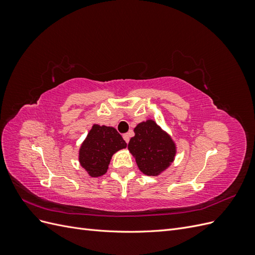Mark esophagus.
Returning <instances> with one entry per match:
<instances>
[{
  "instance_id": "34e87169",
  "label": "esophagus",
  "mask_w": 255,
  "mask_h": 255,
  "mask_svg": "<svg viewBox=\"0 0 255 255\" xmlns=\"http://www.w3.org/2000/svg\"><path fill=\"white\" fill-rule=\"evenodd\" d=\"M123 139L127 141V143H128V141H129V134L128 133L123 134Z\"/></svg>"
}]
</instances>
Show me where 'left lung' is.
<instances>
[{
	"instance_id": "left-lung-1",
	"label": "left lung",
	"mask_w": 255,
	"mask_h": 255,
	"mask_svg": "<svg viewBox=\"0 0 255 255\" xmlns=\"http://www.w3.org/2000/svg\"><path fill=\"white\" fill-rule=\"evenodd\" d=\"M134 133L128 149L138 168L146 175H159L174 160L176 146L172 138L151 119L138 123Z\"/></svg>"
}]
</instances>
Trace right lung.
Instances as JSON below:
<instances>
[{
    "label": "right lung",
    "mask_w": 255,
    "mask_h": 255,
    "mask_svg": "<svg viewBox=\"0 0 255 255\" xmlns=\"http://www.w3.org/2000/svg\"><path fill=\"white\" fill-rule=\"evenodd\" d=\"M127 148V142L112 127L94 125L79 151L81 166L91 177L106 173L114 154Z\"/></svg>",
    "instance_id": "obj_1"
}]
</instances>
